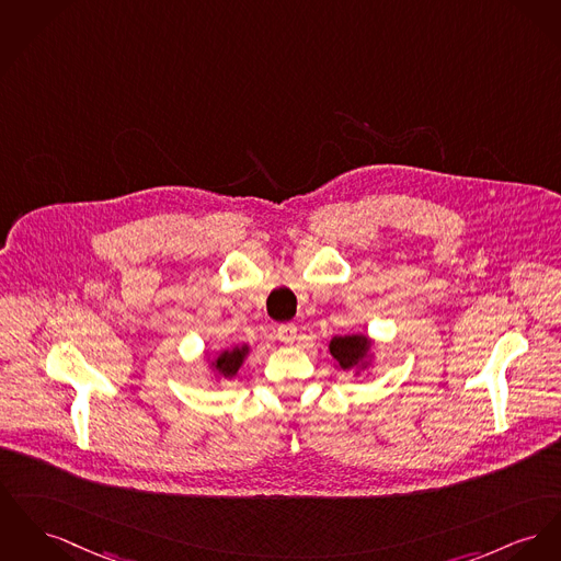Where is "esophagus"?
I'll use <instances>...</instances> for the list:
<instances>
[{
    "label": "esophagus",
    "instance_id": "1",
    "mask_svg": "<svg viewBox=\"0 0 561 561\" xmlns=\"http://www.w3.org/2000/svg\"><path fill=\"white\" fill-rule=\"evenodd\" d=\"M278 340L285 342V344H294L296 336H298V328L294 323H285V325H278Z\"/></svg>",
    "mask_w": 561,
    "mask_h": 561
}]
</instances>
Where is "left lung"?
<instances>
[{"label":"left lung","instance_id":"obj_1","mask_svg":"<svg viewBox=\"0 0 561 561\" xmlns=\"http://www.w3.org/2000/svg\"><path fill=\"white\" fill-rule=\"evenodd\" d=\"M370 348H373V340L364 334L334 336L330 340V353L336 359L337 368L344 373L368 368Z\"/></svg>","mask_w":561,"mask_h":561}]
</instances>
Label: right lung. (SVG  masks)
<instances>
[{"label":"right lung","mask_w":561,"mask_h":561,"mask_svg":"<svg viewBox=\"0 0 561 561\" xmlns=\"http://www.w3.org/2000/svg\"><path fill=\"white\" fill-rule=\"evenodd\" d=\"M249 351H251L249 344L225 348V351L217 355V359L210 364L213 373L217 374V376H224V378H233L238 370H240V366L244 364V357L249 355Z\"/></svg>","instance_id":"right-lung-1"}]
</instances>
